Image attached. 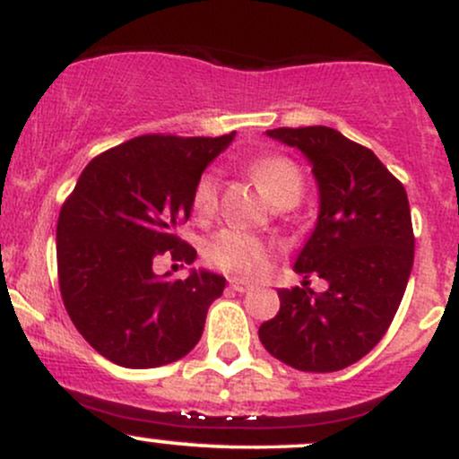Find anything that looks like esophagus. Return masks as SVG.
<instances>
[{"instance_id":"1","label":"esophagus","mask_w":459,"mask_h":459,"mask_svg":"<svg viewBox=\"0 0 459 459\" xmlns=\"http://www.w3.org/2000/svg\"><path fill=\"white\" fill-rule=\"evenodd\" d=\"M252 287H255V284L247 282V281H241V278H233V281H230V289H233V291H237V293L250 291Z\"/></svg>"}]
</instances>
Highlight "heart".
<instances>
[{
	"label": "heart",
	"instance_id": "obj_1",
	"mask_svg": "<svg viewBox=\"0 0 459 459\" xmlns=\"http://www.w3.org/2000/svg\"><path fill=\"white\" fill-rule=\"evenodd\" d=\"M252 175L261 183L278 207H293L304 194V177L296 161L273 155L252 163ZM218 207V177L204 172L194 187V212L203 218L212 215ZM204 255L218 270L233 276H255L267 263V247L259 237L244 229L220 230L204 246Z\"/></svg>",
	"mask_w": 459,
	"mask_h": 459
}]
</instances>
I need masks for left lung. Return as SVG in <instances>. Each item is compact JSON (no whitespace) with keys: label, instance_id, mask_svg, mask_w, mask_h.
Segmentation results:
<instances>
[{"label":"left lung","instance_id":"obj_1","mask_svg":"<svg viewBox=\"0 0 459 459\" xmlns=\"http://www.w3.org/2000/svg\"><path fill=\"white\" fill-rule=\"evenodd\" d=\"M313 168L319 212L293 270L304 289H281V310L261 324L263 347L284 365L330 373L373 350L397 313L414 263L408 194L376 152L330 127L265 131ZM308 273L329 282L306 287Z\"/></svg>","mask_w":459,"mask_h":459}]
</instances>
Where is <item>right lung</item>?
<instances>
[{
	"instance_id": "1",
	"label": "right lung",
	"mask_w": 459,
	"mask_h": 459,
	"mask_svg": "<svg viewBox=\"0 0 459 459\" xmlns=\"http://www.w3.org/2000/svg\"><path fill=\"white\" fill-rule=\"evenodd\" d=\"M220 138L140 135L83 168L56 230L57 278L68 317L99 354L127 368L170 365L203 336L226 278L189 270L186 281L152 263H194L177 226L189 218L204 168L229 149Z\"/></svg>"
}]
</instances>
